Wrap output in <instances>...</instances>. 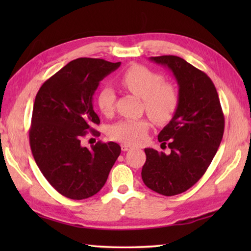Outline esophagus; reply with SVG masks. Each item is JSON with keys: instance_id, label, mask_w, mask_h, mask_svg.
<instances>
[{"instance_id": "34e87169", "label": "esophagus", "mask_w": 251, "mask_h": 251, "mask_svg": "<svg viewBox=\"0 0 251 251\" xmlns=\"http://www.w3.org/2000/svg\"><path fill=\"white\" fill-rule=\"evenodd\" d=\"M129 150H131V146L130 145H127V144H124V145H122V151H128Z\"/></svg>"}]
</instances>
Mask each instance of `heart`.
Segmentation results:
<instances>
[{
  "label": "heart",
  "mask_w": 251,
  "mask_h": 251,
  "mask_svg": "<svg viewBox=\"0 0 251 251\" xmlns=\"http://www.w3.org/2000/svg\"><path fill=\"white\" fill-rule=\"evenodd\" d=\"M118 83L143 100L147 115L156 124H166L175 115L178 107V94L171 85L165 84L163 76L145 66L133 65L118 77ZM116 94L112 87L101 88L97 104L104 115L114 112ZM151 123L146 118L124 120L110 127V137L127 145H137L145 139Z\"/></svg>",
  "instance_id": "1"
}]
</instances>
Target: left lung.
Returning <instances> with one entry per match:
<instances>
[{"mask_svg":"<svg viewBox=\"0 0 251 251\" xmlns=\"http://www.w3.org/2000/svg\"><path fill=\"white\" fill-rule=\"evenodd\" d=\"M151 61L168 67L178 85V107L158 141L171 154L145 148L144 184L164 196L186 192L201 179L222 143L225 118L211 79L184 58L164 55Z\"/></svg>","mask_w":251,"mask_h":251,"instance_id":"obj_1","label":"left lung"}]
</instances>
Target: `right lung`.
Masks as SVG:
<instances>
[{
	"label": "right lung",
	"instance_id": "1",
	"mask_svg": "<svg viewBox=\"0 0 251 251\" xmlns=\"http://www.w3.org/2000/svg\"><path fill=\"white\" fill-rule=\"evenodd\" d=\"M121 62L100 58L74 59L42 85L33 106L29 145L41 173L57 192L80 201L103 188L121 154L114 142L82 146L100 117L93 95L105 76Z\"/></svg>",
	"mask_w": 251,
	"mask_h": 251
}]
</instances>
